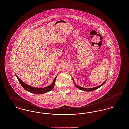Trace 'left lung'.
<instances>
[{
	"label": "left lung",
	"mask_w": 129,
	"mask_h": 129,
	"mask_svg": "<svg viewBox=\"0 0 129 129\" xmlns=\"http://www.w3.org/2000/svg\"><path fill=\"white\" fill-rule=\"evenodd\" d=\"M72 79L73 80V82H74V86H75L76 87H77V88H79V89L81 90H83V91H92L93 90H95V89H98V88L100 87L101 86H102L103 85H104V83H105V82H106V80H105V81H104V82L102 85H100V86H98L90 88H84V87H81V86H78V85H77L75 84V82H74V79H73V77H72Z\"/></svg>",
	"instance_id": "8db88e82"
}]
</instances>
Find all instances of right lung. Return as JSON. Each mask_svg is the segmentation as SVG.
I'll list each match as a JSON object with an SVG mask.
<instances>
[{"label": "right lung", "instance_id": "add662e5", "mask_svg": "<svg viewBox=\"0 0 129 129\" xmlns=\"http://www.w3.org/2000/svg\"><path fill=\"white\" fill-rule=\"evenodd\" d=\"M15 74L17 79L18 80L19 83H20L21 86H22V87L25 89V90L32 93L35 94H42L49 92L51 90H52L55 86V80H56V77L57 76V75H58V74H57V75L55 76L54 80L53 81V83L50 85L46 86L45 87H36L32 86H29V85L26 84L23 81L21 80L16 75V74Z\"/></svg>", "mask_w": 129, "mask_h": 129}]
</instances>
